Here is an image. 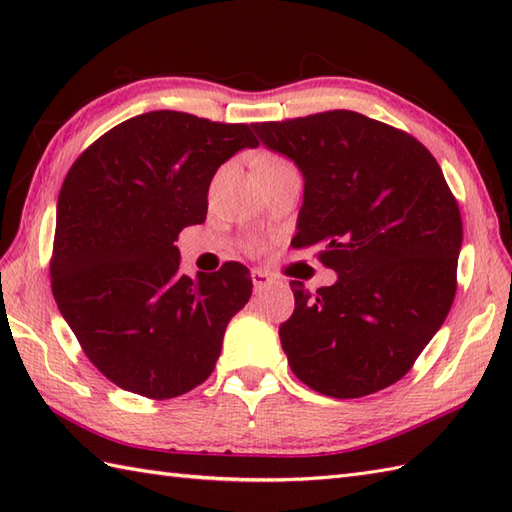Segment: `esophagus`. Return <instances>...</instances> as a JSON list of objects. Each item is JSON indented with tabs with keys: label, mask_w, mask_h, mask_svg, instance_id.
Instances as JSON below:
<instances>
[{
	"label": "esophagus",
	"mask_w": 512,
	"mask_h": 512,
	"mask_svg": "<svg viewBox=\"0 0 512 512\" xmlns=\"http://www.w3.org/2000/svg\"><path fill=\"white\" fill-rule=\"evenodd\" d=\"M250 277H253L255 290H262V288L270 286V281H273V279L268 277V273H264V270H259V268H253V273H250Z\"/></svg>",
	"instance_id": "34e87169"
}]
</instances>
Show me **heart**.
Instances as JSON below:
<instances>
[{
  "label": "heart",
  "mask_w": 512,
  "mask_h": 512,
  "mask_svg": "<svg viewBox=\"0 0 512 512\" xmlns=\"http://www.w3.org/2000/svg\"><path fill=\"white\" fill-rule=\"evenodd\" d=\"M288 165H290V162H286L284 158H279V156H262L257 162V171L279 169V167H288Z\"/></svg>",
  "instance_id": "heart-1"
}]
</instances>
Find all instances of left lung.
<instances>
[{"instance_id": "8db88e82", "label": "left lung", "mask_w": 512, "mask_h": 512, "mask_svg": "<svg viewBox=\"0 0 512 512\" xmlns=\"http://www.w3.org/2000/svg\"><path fill=\"white\" fill-rule=\"evenodd\" d=\"M303 176L295 248L319 246L336 273L317 292L290 281L279 325L295 376L332 398L394 385L440 330L455 297L462 217L416 138L350 110L255 123Z\"/></svg>"}]
</instances>
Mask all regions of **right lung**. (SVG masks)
<instances>
[{"label": "right lung", "instance_id": "add662e5", "mask_svg": "<svg viewBox=\"0 0 512 512\" xmlns=\"http://www.w3.org/2000/svg\"><path fill=\"white\" fill-rule=\"evenodd\" d=\"M257 145L248 125L158 110L112 127L74 160L57 202L52 295L114 385L167 400L211 376L253 281L237 262L182 275L173 242L206 220L220 165Z\"/></svg>", "mask_w": 512, "mask_h": 512}]
</instances>
